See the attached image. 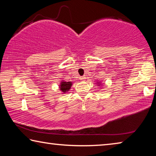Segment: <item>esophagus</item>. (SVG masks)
Returning a JSON list of instances; mask_svg holds the SVG:
<instances>
[{
  "label": "esophagus",
  "instance_id": "34e87169",
  "mask_svg": "<svg viewBox=\"0 0 156 156\" xmlns=\"http://www.w3.org/2000/svg\"><path fill=\"white\" fill-rule=\"evenodd\" d=\"M80 80H83V81H84V80H85V79H86V77H85V76H83V77H81V78H80Z\"/></svg>",
  "mask_w": 156,
  "mask_h": 156
}]
</instances>
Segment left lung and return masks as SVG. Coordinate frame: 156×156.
<instances>
[{
    "label": "left lung",
    "instance_id": "obj_1",
    "mask_svg": "<svg viewBox=\"0 0 156 156\" xmlns=\"http://www.w3.org/2000/svg\"><path fill=\"white\" fill-rule=\"evenodd\" d=\"M96 83L98 84V87H102V83L101 81H96Z\"/></svg>",
    "mask_w": 156,
    "mask_h": 156
}]
</instances>
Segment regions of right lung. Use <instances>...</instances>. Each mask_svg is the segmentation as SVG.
I'll use <instances>...</instances> for the list:
<instances>
[{
	"instance_id": "1",
	"label": "right lung",
	"mask_w": 156,
	"mask_h": 156,
	"mask_svg": "<svg viewBox=\"0 0 156 156\" xmlns=\"http://www.w3.org/2000/svg\"><path fill=\"white\" fill-rule=\"evenodd\" d=\"M72 84L73 83L72 81L67 82L65 80H61L60 81V84L58 85V88L60 89V91L62 92V94H65L66 93H67V92L70 90Z\"/></svg>"
}]
</instances>
